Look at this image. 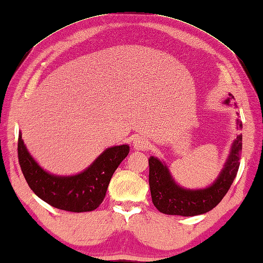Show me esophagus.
Instances as JSON below:
<instances>
[{"instance_id":"1","label":"esophagus","mask_w":263,"mask_h":263,"mask_svg":"<svg viewBox=\"0 0 263 263\" xmlns=\"http://www.w3.org/2000/svg\"><path fill=\"white\" fill-rule=\"evenodd\" d=\"M133 146H135L136 149H139V151H147L149 149L151 144L149 141H148L146 138L144 137H138L133 141Z\"/></svg>"}]
</instances>
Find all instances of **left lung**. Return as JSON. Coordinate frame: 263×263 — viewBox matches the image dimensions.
<instances>
[{
  "label": "left lung",
  "mask_w": 263,
  "mask_h": 263,
  "mask_svg": "<svg viewBox=\"0 0 263 263\" xmlns=\"http://www.w3.org/2000/svg\"><path fill=\"white\" fill-rule=\"evenodd\" d=\"M230 94L226 103L233 100ZM238 126L242 127L240 121ZM242 148V135L237 136L233 142L231 154L222 170L217 180L208 189L190 191L179 187L171 178L169 170L160 160L151 156L149 163V189L152 201L161 213L168 215H180V216H195L212 211L221 202L224 195L235 180L240 164Z\"/></svg>",
  "instance_id": "obj_1"
}]
</instances>
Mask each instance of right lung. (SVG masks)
Returning a JSON list of instances; mask_svg holds the SVG:
<instances>
[{
	"instance_id": "obj_1",
	"label": "right lung",
	"mask_w": 263,
	"mask_h": 263,
	"mask_svg": "<svg viewBox=\"0 0 263 263\" xmlns=\"http://www.w3.org/2000/svg\"><path fill=\"white\" fill-rule=\"evenodd\" d=\"M127 145L104 151L84 173L71 177L47 174L28 154L18 137V162L28 186L50 206L73 213L90 212L102 203L114 173L128 154Z\"/></svg>"
}]
</instances>
